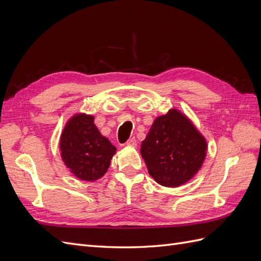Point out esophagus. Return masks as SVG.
I'll return each instance as SVG.
<instances>
[{
  "instance_id": "obj_1",
  "label": "esophagus",
  "mask_w": 261,
  "mask_h": 261,
  "mask_svg": "<svg viewBox=\"0 0 261 261\" xmlns=\"http://www.w3.org/2000/svg\"><path fill=\"white\" fill-rule=\"evenodd\" d=\"M126 145L130 146V147H136L137 146V140L135 138H129L127 141H126Z\"/></svg>"
}]
</instances>
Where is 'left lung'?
Wrapping results in <instances>:
<instances>
[{
  "instance_id": "left-lung-1",
  "label": "left lung",
  "mask_w": 261,
  "mask_h": 261,
  "mask_svg": "<svg viewBox=\"0 0 261 261\" xmlns=\"http://www.w3.org/2000/svg\"><path fill=\"white\" fill-rule=\"evenodd\" d=\"M207 141L189 118L176 109L158 116L140 153L158 184L177 187L192 179L207 154Z\"/></svg>"
}]
</instances>
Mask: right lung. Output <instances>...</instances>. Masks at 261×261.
Here are the masks:
<instances>
[{
	"label": "right lung",
	"mask_w": 261,
	"mask_h": 261,
	"mask_svg": "<svg viewBox=\"0 0 261 261\" xmlns=\"http://www.w3.org/2000/svg\"><path fill=\"white\" fill-rule=\"evenodd\" d=\"M94 117L78 113L67 121L60 139L62 160L73 174L93 181L103 176L116 148L101 135Z\"/></svg>",
	"instance_id": "1"
}]
</instances>
